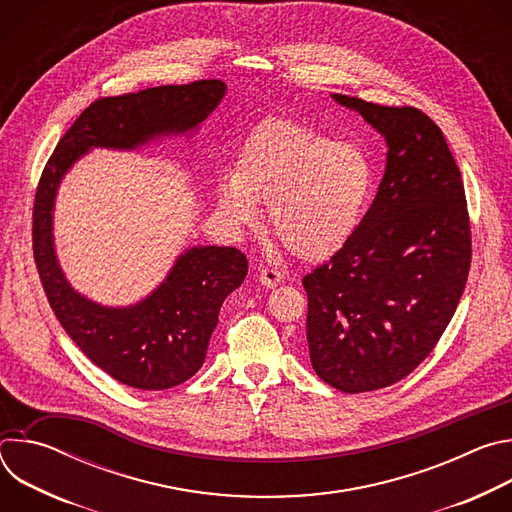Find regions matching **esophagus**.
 <instances>
[{
	"instance_id": "34e87169",
	"label": "esophagus",
	"mask_w": 512,
	"mask_h": 512,
	"mask_svg": "<svg viewBox=\"0 0 512 512\" xmlns=\"http://www.w3.org/2000/svg\"><path fill=\"white\" fill-rule=\"evenodd\" d=\"M259 281H261V285H265L267 289H273V287H277V285L283 281V275H281V271H277V269L265 267V269L259 271Z\"/></svg>"
}]
</instances>
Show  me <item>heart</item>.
<instances>
[{
	"label": "heart",
	"mask_w": 512,
	"mask_h": 512,
	"mask_svg": "<svg viewBox=\"0 0 512 512\" xmlns=\"http://www.w3.org/2000/svg\"><path fill=\"white\" fill-rule=\"evenodd\" d=\"M375 170L358 145L312 125L277 119L245 143L235 172L216 184V208L241 231L265 208L267 229L302 259L338 251L360 227Z\"/></svg>",
	"instance_id": "b5f03b06"
}]
</instances>
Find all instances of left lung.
Returning a JSON list of instances; mask_svg holds the SVG:
<instances>
[{
  "label": "left lung",
  "mask_w": 512,
  "mask_h": 512,
  "mask_svg": "<svg viewBox=\"0 0 512 512\" xmlns=\"http://www.w3.org/2000/svg\"><path fill=\"white\" fill-rule=\"evenodd\" d=\"M387 141L375 202L356 233L302 283L316 375L342 393L405 379L429 356L464 294L470 218L442 129L415 107L332 95Z\"/></svg>",
  "instance_id": "obj_1"
}]
</instances>
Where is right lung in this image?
Returning <instances> with one entry per match:
<instances>
[{"instance_id": "add662e5", "label": "right lung", "mask_w": 512, "mask_h": 512, "mask_svg": "<svg viewBox=\"0 0 512 512\" xmlns=\"http://www.w3.org/2000/svg\"><path fill=\"white\" fill-rule=\"evenodd\" d=\"M223 81L166 85L91 103L58 141L34 198V261L58 322L115 381L164 391L188 381L206 358L218 312L247 275L235 247L186 249L148 298L125 308L87 300L66 281L54 251L52 210L58 184L91 148L135 150L162 135L194 131L223 101Z\"/></svg>"}]
</instances>
